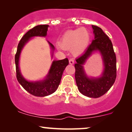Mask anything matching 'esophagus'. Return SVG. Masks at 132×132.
<instances>
[{
	"instance_id": "34e87169",
	"label": "esophagus",
	"mask_w": 132,
	"mask_h": 132,
	"mask_svg": "<svg viewBox=\"0 0 132 132\" xmlns=\"http://www.w3.org/2000/svg\"><path fill=\"white\" fill-rule=\"evenodd\" d=\"M69 63H70V64L73 65V64H74V63H75V61H74L73 59H70L69 60Z\"/></svg>"
}]
</instances>
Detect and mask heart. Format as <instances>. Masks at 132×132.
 Segmentation results:
<instances>
[{
	"mask_svg": "<svg viewBox=\"0 0 132 132\" xmlns=\"http://www.w3.org/2000/svg\"><path fill=\"white\" fill-rule=\"evenodd\" d=\"M89 34L84 28L68 30L61 38L57 48L59 50L72 49V52L78 55L87 47L89 41Z\"/></svg>",
	"mask_w": 132,
	"mask_h": 132,
	"instance_id": "b5f03b06",
	"label": "heart"
}]
</instances>
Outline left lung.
I'll use <instances>...</instances> for the list:
<instances>
[{"label": "left lung", "instance_id": "8db88e82", "mask_svg": "<svg viewBox=\"0 0 132 132\" xmlns=\"http://www.w3.org/2000/svg\"><path fill=\"white\" fill-rule=\"evenodd\" d=\"M94 39L85 52L76 59L75 79L79 91L91 98H98L109 91L117 77V59L111 39L102 29L92 25ZM98 50L102 55L105 68L102 75L97 78H89L82 65L94 51Z\"/></svg>", "mask_w": 132, "mask_h": 132}]
</instances>
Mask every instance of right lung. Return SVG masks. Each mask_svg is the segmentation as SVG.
I'll return each instance as SVG.
<instances>
[{
	"label": "right lung",
	"instance_id": "1",
	"mask_svg": "<svg viewBox=\"0 0 132 132\" xmlns=\"http://www.w3.org/2000/svg\"><path fill=\"white\" fill-rule=\"evenodd\" d=\"M48 25H38L30 29L21 38L18 44L17 52L15 56V63L16 68V76L18 82L24 89L30 94L37 97H45L52 94L56 91L60 84L63 72L68 65L67 58L59 61H54L46 78L43 80L29 82L26 80L21 75L19 68V58L21 50L29 39L34 37H46L48 30ZM52 50L55 47L53 45L48 42Z\"/></svg>",
	"mask_w": 132,
	"mask_h": 132
}]
</instances>
